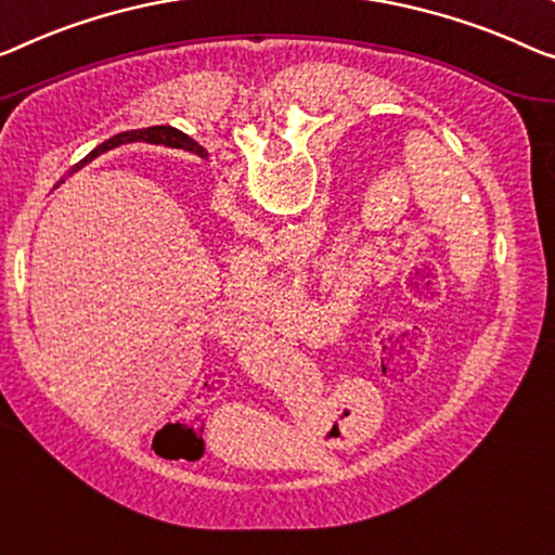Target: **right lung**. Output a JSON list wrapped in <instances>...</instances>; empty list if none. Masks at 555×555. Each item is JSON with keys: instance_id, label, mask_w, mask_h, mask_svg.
Wrapping results in <instances>:
<instances>
[{"instance_id": "right-lung-1", "label": "right lung", "mask_w": 555, "mask_h": 555, "mask_svg": "<svg viewBox=\"0 0 555 555\" xmlns=\"http://www.w3.org/2000/svg\"><path fill=\"white\" fill-rule=\"evenodd\" d=\"M129 142H149V144H167V146H177V149H186V152H194V154H198L202 156V159H206V149L204 146H198L194 139H189L186 134H181L179 129H173V127H149V129H134V131H121V134H117V137H112V139H106L104 144H99L94 152H89L85 159H81L79 164H74L72 167V171H77V169H81L85 167L87 162H92L94 156H99V154H104V152H109V149H114V146H119V144H129Z\"/></svg>"}]
</instances>
